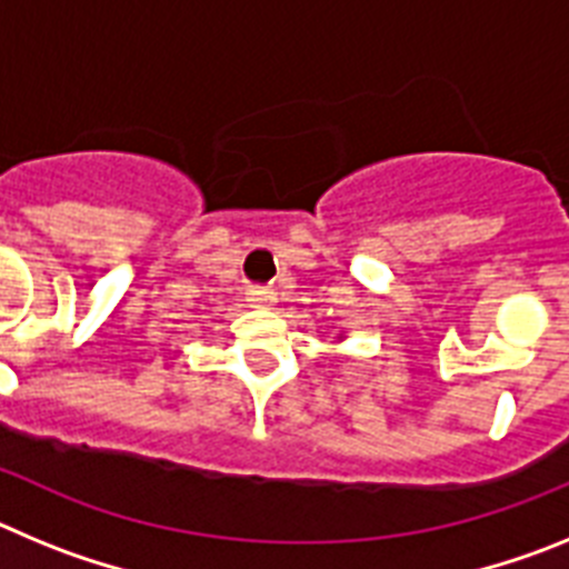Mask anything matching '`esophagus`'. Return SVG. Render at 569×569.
I'll return each instance as SVG.
<instances>
[{
    "label": "esophagus",
    "mask_w": 569,
    "mask_h": 569,
    "mask_svg": "<svg viewBox=\"0 0 569 569\" xmlns=\"http://www.w3.org/2000/svg\"><path fill=\"white\" fill-rule=\"evenodd\" d=\"M248 301L253 308H270L276 301V293L270 288H248Z\"/></svg>",
    "instance_id": "esophagus-1"
}]
</instances>
